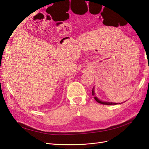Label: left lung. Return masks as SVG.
I'll use <instances>...</instances> for the list:
<instances>
[{"label": "left lung", "instance_id": "obj_1", "mask_svg": "<svg viewBox=\"0 0 149 149\" xmlns=\"http://www.w3.org/2000/svg\"><path fill=\"white\" fill-rule=\"evenodd\" d=\"M92 94L93 96H94V98L95 99V100L100 104H105V105H116V104H118V103H116V102H107V101H102L101 100H100V99H99L97 96H96L95 95V93H94V88H93L92 90ZM123 103V102H121ZM120 104V103H119Z\"/></svg>", "mask_w": 149, "mask_h": 149}]
</instances>
